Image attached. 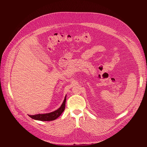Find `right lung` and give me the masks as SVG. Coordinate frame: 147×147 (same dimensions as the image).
I'll return each instance as SVG.
<instances>
[{
  "label": "right lung",
  "mask_w": 147,
  "mask_h": 147,
  "mask_svg": "<svg viewBox=\"0 0 147 147\" xmlns=\"http://www.w3.org/2000/svg\"><path fill=\"white\" fill-rule=\"evenodd\" d=\"M65 101H66V96L64 98V100L63 101V103L62 104L60 108L58 110H57L55 111H53L52 113H47V114H35V115H28L29 117H30L32 119L37 120L40 121H52L55 120L59 115L63 113V112L64 111L65 107Z\"/></svg>",
  "instance_id": "obj_1"
}]
</instances>
